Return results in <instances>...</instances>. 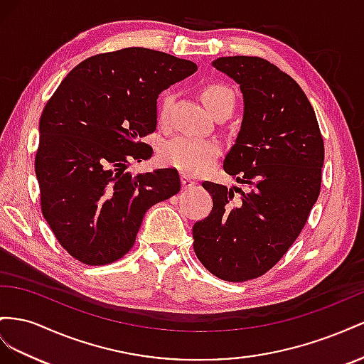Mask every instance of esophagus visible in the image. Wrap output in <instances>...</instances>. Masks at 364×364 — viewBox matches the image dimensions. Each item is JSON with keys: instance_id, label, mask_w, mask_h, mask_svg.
Segmentation results:
<instances>
[{"instance_id": "esophagus-1", "label": "esophagus", "mask_w": 364, "mask_h": 364, "mask_svg": "<svg viewBox=\"0 0 364 364\" xmlns=\"http://www.w3.org/2000/svg\"><path fill=\"white\" fill-rule=\"evenodd\" d=\"M181 184H183L184 189H191V188H193V186L196 184V181L192 180L191 176H188V175H183L181 176Z\"/></svg>"}]
</instances>
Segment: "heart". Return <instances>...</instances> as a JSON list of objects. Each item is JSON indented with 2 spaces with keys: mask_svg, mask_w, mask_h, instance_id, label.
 Segmentation results:
<instances>
[{
  "mask_svg": "<svg viewBox=\"0 0 364 364\" xmlns=\"http://www.w3.org/2000/svg\"><path fill=\"white\" fill-rule=\"evenodd\" d=\"M200 96L213 116L220 112L233 109L235 95L233 91L220 82H207L200 88ZM172 102L171 92H164L159 102V117L161 122L168 119L169 107ZM223 151L221 143L215 139H195V137H176L164 144L161 159L166 164L181 172L198 175L205 172L213 164L215 159L220 157Z\"/></svg>",
  "mask_w": 364,
  "mask_h": 364,
  "instance_id": "1",
  "label": "heart"
}]
</instances>
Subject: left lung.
Listing matches in <instances>:
<instances>
[{
  "label": "left lung",
  "instance_id": "1",
  "mask_svg": "<svg viewBox=\"0 0 364 364\" xmlns=\"http://www.w3.org/2000/svg\"><path fill=\"white\" fill-rule=\"evenodd\" d=\"M213 67L244 96L241 131L224 171L247 191L203 183L213 207L193 225V250L216 277L245 282L272 269L302 232L320 193L325 146L304 90L272 62L227 56Z\"/></svg>",
  "mask_w": 364,
  "mask_h": 364
}]
</instances>
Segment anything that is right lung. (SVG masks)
Wrapping results in <instances>:
<instances>
[{"mask_svg": "<svg viewBox=\"0 0 364 364\" xmlns=\"http://www.w3.org/2000/svg\"><path fill=\"white\" fill-rule=\"evenodd\" d=\"M196 68L163 51L122 48L82 60L47 102L35 157L41 210L76 261L123 257L146 210L180 192L176 169H124L152 157L141 139L157 128L159 95Z\"/></svg>", "mask_w": 364, "mask_h": 364, "instance_id": "add662e5", "label": "right lung"}]
</instances>
